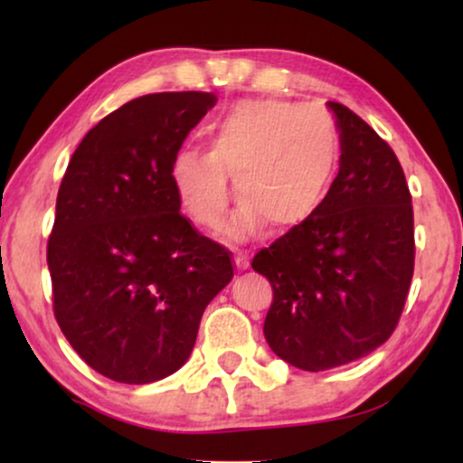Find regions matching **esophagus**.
<instances>
[{"label": "esophagus", "instance_id": "obj_1", "mask_svg": "<svg viewBox=\"0 0 463 463\" xmlns=\"http://www.w3.org/2000/svg\"><path fill=\"white\" fill-rule=\"evenodd\" d=\"M235 265H237V269H248V265H250L248 254L246 252H237L235 254Z\"/></svg>", "mask_w": 463, "mask_h": 463}]
</instances>
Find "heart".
Returning <instances> with one entry per match:
<instances>
[{
	"mask_svg": "<svg viewBox=\"0 0 463 463\" xmlns=\"http://www.w3.org/2000/svg\"><path fill=\"white\" fill-rule=\"evenodd\" d=\"M339 158L333 119L316 106L283 99H243L206 128V152L183 147L169 176L195 224L222 228L231 204L228 176L239 206L228 235L248 239L263 220L294 228L320 209Z\"/></svg>",
	"mask_w": 463,
	"mask_h": 463,
	"instance_id": "1",
	"label": "heart"
}]
</instances>
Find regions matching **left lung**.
<instances>
[{
	"instance_id": "1",
	"label": "left lung",
	"mask_w": 463,
	"mask_h": 463,
	"mask_svg": "<svg viewBox=\"0 0 463 463\" xmlns=\"http://www.w3.org/2000/svg\"><path fill=\"white\" fill-rule=\"evenodd\" d=\"M328 106L342 141L337 178L309 220L252 259L272 285L265 339L307 372L350 364L390 339L416 259L411 194L394 150L348 106Z\"/></svg>"
}]
</instances>
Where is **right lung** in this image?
<instances>
[{
	"label": "right lung",
	"mask_w": 463,
	"mask_h": 463,
	"mask_svg": "<svg viewBox=\"0 0 463 463\" xmlns=\"http://www.w3.org/2000/svg\"><path fill=\"white\" fill-rule=\"evenodd\" d=\"M213 93H150L106 115L73 152L56 198L47 265L58 326L106 379L143 385L194 350L232 254L180 213L174 154Z\"/></svg>",
	"instance_id": "add662e5"
}]
</instances>
